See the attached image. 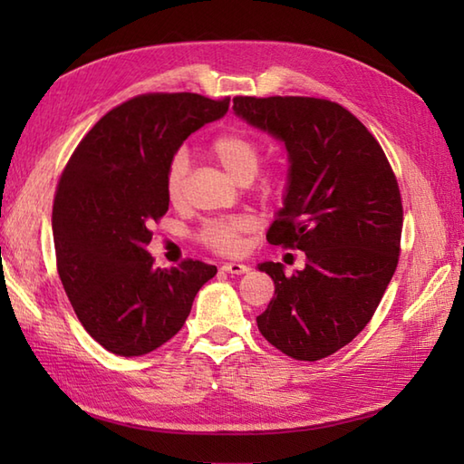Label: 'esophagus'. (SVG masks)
<instances>
[{"label":"esophagus","mask_w":464,"mask_h":464,"mask_svg":"<svg viewBox=\"0 0 464 464\" xmlns=\"http://www.w3.org/2000/svg\"><path fill=\"white\" fill-rule=\"evenodd\" d=\"M223 271L231 273V275H243V273L249 271V267H247V265H243V263H225Z\"/></svg>","instance_id":"1"}]
</instances>
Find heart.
<instances>
[{
	"instance_id": "1",
	"label": "heart",
	"mask_w": 464,
	"mask_h": 464,
	"mask_svg": "<svg viewBox=\"0 0 464 464\" xmlns=\"http://www.w3.org/2000/svg\"><path fill=\"white\" fill-rule=\"evenodd\" d=\"M211 153L235 179L243 183L257 175L263 151L261 145L251 135L243 131H227L217 135L211 141ZM187 177H189V157L185 151H177L165 171V193L173 205L185 201ZM265 191H273V181H263ZM253 219L249 215H231L209 219L199 229V241L221 255H237L243 249V237L253 231Z\"/></svg>"
}]
</instances>
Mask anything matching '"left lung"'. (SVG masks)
<instances>
[{
    "label": "left lung",
    "mask_w": 464,
    "mask_h": 464,
    "mask_svg": "<svg viewBox=\"0 0 464 464\" xmlns=\"http://www.w3.org/2000/svg\"><path fill=\"white\" fill-rule=\"evenodd\" d=\"M233 111L287 147V195L267 241L307 255L304 269L289 277L281 263L259 265L275 297L257 327L291 359H324L367 327L395 275L397 177L367 127L334 102L239 95Z\"/></svg>",
    "instance_id": "8db88e82"
}]
</instances>
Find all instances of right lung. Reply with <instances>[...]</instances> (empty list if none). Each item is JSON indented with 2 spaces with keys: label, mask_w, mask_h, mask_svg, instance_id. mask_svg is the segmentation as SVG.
I'll list each match as a JSON object with an SVG mask.
<instances>
[{
  "label": "right lung",
  "mask_w": 464,
  "mask_h": 464,
  "mask_svg": "<svg viewBox=\"0 0 464 464\" xmlns=\"http://www.w3.org/2000/svg\"><path fill=\"white\" fill-rule=\"evenodd\" d=\"M229 110V97L145 93L97 121L59 177L57 273L83 329L113 354L141 357L175 337L217 267L157 269L151 225L169 209L165 171L179 145Z\"/></svg>",
  "instance_id": "add662e5"
}]
</instances>
